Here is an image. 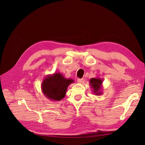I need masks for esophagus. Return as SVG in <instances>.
Instances as JSON below:
<instances>
[{
  "mask_svg": "<svg viewBox=\"0 0 145 145\" xmlns=\"http://www.w3.org/2000/svg\"><path fill=\"white\" fill-rule=\"evenodd\" d=\"M83 78H78L77 79V82L78 83H82L83 82Z\"/></svg>",
  "mask_w": 145,
  "mask_h": 145,
  "instance_id": "obj_1",
  "label": "esophagus"
}]
</instances>
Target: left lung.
I'll list each match as a JSON object with an SVG mask.
<instances>
[{"label": "left lung", "instance_id": "left-lung-1", "mask_svg": "<svg viewBox=\"0 0 145 145\" xmlns=\"http://www.w3.org/2000/svg\"><path fill=\"white\" fill-rule=\"evenodd\" d=\"M89 85L93 89V93L95 95H100L103 94L102 91L103 79L99 77L92 78L89 80Z\"/></svg>", "mask_w": 145, "mask_h": 145}]
</instances>
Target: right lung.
<instances>
[{
    "label": "right lung",
    "instance_id": "add662e5",
    "mask_svg": "<svg viewBox=\"0 0 145 145\" xmlns=\"http://www.w3.org/2000/svg\"><path fill=\"white\" fill-rule=\"evenodd\" d=\"M74 82L72 78H65L60 72H54L43 78L41 89L48 99L60 101L65 97L68 86Z\"/></svg>",
    "mask_w": 145,
    "mask_h": 145
}]
</instances>
